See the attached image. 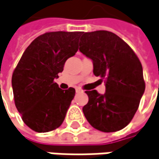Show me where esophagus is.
<instances>
[{
    "label": "esophagus",
    "mask_w": 159,
    "mask_h": 159,
    "mask_svg": "<svg viewBox=\"0 0 159 159\" xmlns=\"http://www.w3.org/2000/svg\"><path fill=\"white\" fill-rule=\"evenodd\" d=\"M76 92H77V93H80V92H82V90H81L80 88H77V89H76Z\"/></svg>",
    "instance_id": "34e87169"
}]
</instances>
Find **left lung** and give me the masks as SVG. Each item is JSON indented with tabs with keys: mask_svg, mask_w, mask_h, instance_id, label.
Wrapping results in <instances>:
<instances>
[{
	"mask_svg": "<svg viewBox=\"0 0 159 159\" xmlns=\"http://www.w3.org/2000/svg\"><path fill=\"white\" fill-rule=\"evenodd\" d=\"M80 51L93 61L94 74L106 83L104 95L86 91L89 102L82 109L86 119L98 131L122 130L132 120L145 91L138 56L122 38L107 30L83 32Z\"/></svg>",
	"mask_w": 159,
	"mask_h": 159,
	"instance_id": "left-lung-1",
	"label": "left lung"
}]
</instances>
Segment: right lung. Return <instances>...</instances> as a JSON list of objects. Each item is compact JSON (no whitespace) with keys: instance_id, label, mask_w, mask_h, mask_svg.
I'll return each mask as SVG.
<instances>
[{"instance_id":"obj_1","label":"right lung","mask_w":159,"mask_h":159,"mask_svg":"<svg viewBox=\"0 0 159 159\" xmlns=\"http://www.w3.org/2000/svg\"><path fill=\"white\" fill-rule=\"evenodd\" d=\"M81 32H47L29 44L12 74L14 102L23 122L36 132L62 123L75 89L54 82L66 60L75 54Z\"/></svg>"}]
</instances>
